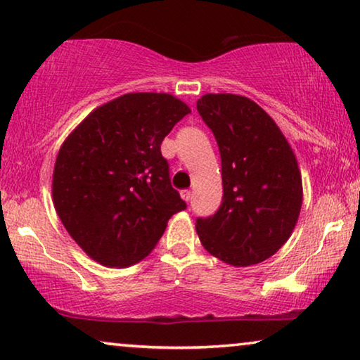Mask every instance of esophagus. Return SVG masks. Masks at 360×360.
<instances>
[{
	"instance_id": "34e87169",
	"label": "esophagus",
	"mask_w": 360,
	"mask_h": 360,
	"mask_svg": "<svg viewBox=\"0 0 360 360\" xmlns=\"http://www.w3.org/2000/svg\"><path fill=\"white\" fill-rule=\"evenodd\" d=\"M180 195H181V198H184L185 201H190L191 200V195H193V193H191V190H181Z\"/></svg>"
}]
</instances>
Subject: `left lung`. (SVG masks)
<instances>
[{
    "label": "left lung",
    "mask_w": 360,
    "mask_h": 360,
    "mask_svg": "<svg viewBox=\"0 0 360 360\" xmlns=\"http://www.w3.org/2000/svg\"><path fill=\"white\" fill-rule=\"evenodd\" d=\"M196 110L213 131L221 155L223 201L196 233L211 255L234 267L272 257L297 224L302 175L288 141L257 103L208 93Z\"/></svg>",
    "instance_id": "left-lung-1"
}]
</instances>
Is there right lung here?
I'll list each match as a JSON object with an SVG mask.
<instances>
[{
	"label": "right lung",
	"instance_id": "right-lung-1",
	"mask_svg": "<svg viewBox=\"0 0 360 360\" xmlns=\"http://www.w3.org/2000/svg\"><path fill=\"white\" fill-rule=\"evenodd\" d=\"M190 112L167 93H127L91 111L63 142L53 206L73 240L106 267H127L155 248L186 208L172 188L160 144Z\"/></svg>",
	"mask_w": 360,
	"mask_h": 360
}]
</instances>
